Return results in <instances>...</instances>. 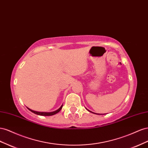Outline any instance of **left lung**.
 <instances>
[{
  "instance_id": "left-lung-1",
  "label": "left lung",
  "mask_w": 148,
  "mask_h": 148,
  "mask_svg": "<svg viewBox=\"0 0 148 148\" xmlns=\"http://www.w3.org/2000/svg\"><path fill=\"white\" fill-rule=\"evenodd\" d=\"M88 111H89L90 112H91V113H94V114H97V113H94V112H91V111H90V110H87ZM98 115H100V114H98Z\"/></svg>"
}]
</instances>
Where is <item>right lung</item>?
<instances>
[{
	"label": "right lung",
	"mask_w": 148,
	"mask_h": 148,
	"mask_svg": "<svg viewBox=\"0 0 148 148\" xmlns=\"http://www.w3.org/2000/svg\"><path fill=\"white\" fill-rule=\"evenodd\" d=\"M62 105H61L60 108L57 110L54 111V112H36V111H34V110H32L29 109V108H28V109L29 110V111H31L32 112L34 113L35 114H36V115H41V116H51V115H55V114H56L57 113L60 112L61 110L62 109Z\"/></svg>",
	"instance_id": "obj_1"
}]
</instances>
